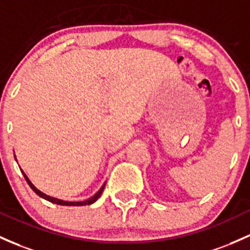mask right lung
<instances>
[{"label": "right lung", "instance_id": "add662e5", "mask_svg": "<svg viewBox=\"0 0 250 250\" xmlns=\"http://www.w3.org/2000/svg\"><path fill=\"white\" fill-rule=\"evenodd\" d=\"M15 158H16V156H15ZM21 172H22V174H23L24 179H26V182L28 183V185L31 186L32 190L34 191L35 193L38 194V196L41 197V198L46 199V201H48V202H51V203H54V204H58V205H65V207H83V205H90V204H92V203H95L96 201H97L98 198H100L101 194H102V192H103V190H104V186H105V183H104L103 185H102V188H101L100 190H98L97 192H96V193L94 194V196L90 197V198H87V199H85V201H82V202H67V201H62V199L54 198V197L48 196V194L43 193V192H41L40 190H38V188H35L34 185H33V183L31 182V180H29V178L27 177L26 173H24V172L22 171V169H21Z\"/></svg>", "mask_w": 250, "mask_h": 250}]
</instances>
